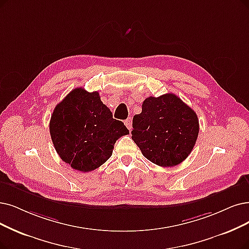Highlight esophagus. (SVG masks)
Masks as SVG:
<instances>
[{
  "label": "esophagus",
  "instance_id": "1",
  "mask_svg": "<svg viewBox=\"0 0 249 249\" xmlns=\"http://www.w3.org/2000/svg\"><path fill=\"white\" fill-rule=\"evenodd\" d=\"M132 123H133V118H132V116H130V117H128L127 119H125L124 124L126 125V127L128 128V130H132Z\"/></svg>",
  "mask_w": 249,
  "mask_h": 249
}]
</instances>
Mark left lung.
<instances>
[{
	"label": "left lung",
	"instance_id": "8db88e82",
	"mask_svg": "<svg viewBox=\"0 0 249 249\" xmlns=\"http://www.w3.org/2000/svg\"><path fill=\"white\" fill-rule=\"evenodd\" d=\"M199 121L175 94L148 97L133 118L132 139L142 154L163 167L180 164L193 150Z\"/></svg>",
	"mask_w": 249,
	"mask_h": 249
}]
</instances>
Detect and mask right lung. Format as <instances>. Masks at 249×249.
<instances>
[{"label":"right lung","mask_w":249,"mask_h":249,"mask_svg":"<svg viewBox=\"0 0 249 249\" xmlns=\"http://www.w3.org/2000/svg\"><path fill=\"white\" fill-rule=\"evenodd\" d=\"M49 128L58 155L73 170L84 173L106 162L117 139L128 134L99 93L83 88L74 89L57 104Z\"/></svg>","instance_id":"add662e5"}]
</instances>
